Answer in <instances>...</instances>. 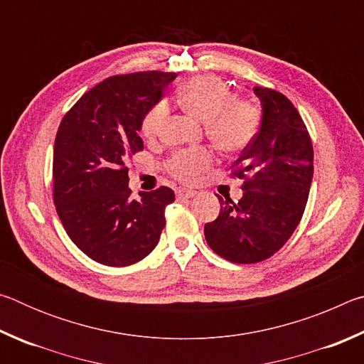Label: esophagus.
<instances>
[{
  "label": "esophagus",
  "instance_id": "34e87169",
  "mask_svg": "<svg viewBox=\"0 0 364 364\" xmlns=\"http://www.w3.org/2000/svg\"><path fill=\"white\" fill-rule=\"evenodd\" d=\"M197 193L194 189H188V188H180L176 189V199L184 200V199H191V197H194Z\"/></svg>",
  "mask_w": 364,
  "mask_h": 364
}]
</instances>
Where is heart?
Here are the masks:
<instances>
[{
  "instance_id": "heart-1",
  "label": "heart",
  "mask_w": 364,
  "mask_h": 364,
  "mask_svg": "<svg viewBox=\"0 0 364 364\" xmlns=\"http://www.w3.org/2000/svg\"><path fill=\"white\" fill-rule=\"evenodd\" d=\"M178 102L194 119L204 122L205 133L221 151L234 152L244 149L255 138L260 114L254 104L234 100L231 90L213 77H196L184 83L178 93ZM168 107L165 102L157 104L143 122V134L157 139L167 123ZM212 162L205 149L178 152L171 159L170 170L183 181H193Z\"/></svg>"
}]
</instances>
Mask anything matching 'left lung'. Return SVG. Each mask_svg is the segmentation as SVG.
<instances>
[{
	"label": "left lung",
	"mask_w": 364,
	"mask_h": 364,
	"mask_svg": "<svg viewBox=\"0 0 364 364\" xmlns=\"http://www.w3.org/2000/svg\"><path fill=\"white\" fill-rule=\"evenodd\" d=\"M260 130L234 162L242 197L218 196V218L204 228L205 241L234 263H257L276 254L304 215L313 180V144L297 109L284 95L255 86Z\"/></svg>",
	"instance_id": "left-lung-1"
}]
</instances>
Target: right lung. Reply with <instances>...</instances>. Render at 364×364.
<instances>
[{"label":"right lung","mask_w":364,"mask_h":364,"mask_svg":"<svg viewBox=\"0 0 364 364\" xmlns=\"http://www.w3.org/2000/svg\"><path fill=\"white\" fill-rule=\"evenodd\" d=\"M175 78L165 72L106 78L60 122L53 156L54 204L73 244L97 263L128 267L159 242L175 193L162 186L132 199L125 164L143 151V122Z\"/></svg>","instance_id":"1"}]
</instances>
